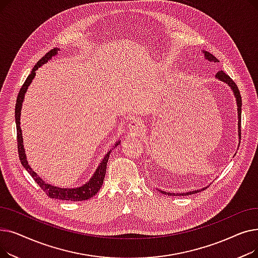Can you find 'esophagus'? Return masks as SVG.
Returning <instances> with one entry per match:
<instances>
[{"label": "esophagus", "mask_w": 258, "mask_h": 258, "mask_svg": "<svg viewBox=\"0 0 258 258\" xmlns=\"http://www.w3.org/2000/svg\"><path fill=\"white\" fill-rule=\"evenodd\" d=\"M128 133H132V134H141L144 130V126L142 124V122L139 121V120H133L130 122L128 124Z\"/></svg>", "instance_id": "esophagus-1"}]
</instances>
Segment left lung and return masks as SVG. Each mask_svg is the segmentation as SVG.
Returning <instances> with one entry per match:
<instances>
[{"label":"left lung","instance_id":"8db88e82","mask_svg":"<svg viewBox=\"0 0 258 258\" xmlns=\"http://www.w3.org/2000/svg\"><path fill=\"white\" fill-rule=\"evenodd\" d=\"M204 55H205V57H206L209 61L219 62L218 58L214 57L211 53H209V52H207V51H204ZM215 76L218 77L220 80H223L224 83L228 84L230 87H231V89L233 90V93H234L235 98H236V102H237V112H238V135H239V137H240V132H241V131H240V127H241V125H240V122H241V96H240L239 90H238L236 84L233 81V79H232L231 77H230L228 74H226L224 71H222V70L219 71L218 73L215 74ZM161 192L164 194V195H168V196H171V195H172V194L164 192V191H161ZM197 192H199V190L190 191V192H188V194H177V195H178V196H179V195H180V196H188V195L197 194ZM177 195H175V196H177ZM172 196H174V194H173Z\"/></svg>","mask_w":258,"mask_h":258}]
</instances>
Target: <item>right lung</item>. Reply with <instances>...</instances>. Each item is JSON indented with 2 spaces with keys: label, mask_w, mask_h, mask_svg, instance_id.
Listing matches in <instances>:
<instances>
[{
  "label": "right lung",
  "mask_w": 258,
  "mask_h": 258,
  "mask_svg": "<svg viewBox=\"0 0 258 258\" xmlns=\"http://www.w3.org/2000/svg\"><path fill=\"white\" fill-rule=\"evenodd\" d=\"M57 48H53L52 50H50L48 53H46L45 55L40 58L36 64L34 66V68L32 69L31 73L27 77V79L25 80V83L23 84L18 98H17V103H16V124H17V140H18V152H19V157L21 160L22 165L25 167V169L28 171L31 177L34 179V181L38 184V186L43 189V191L46 192V195L49 198L52 199H58V200H64V201H73V202H79V201H85L88 199L93 198L95 195H96L99 190L100 187L103 183L104 180V175H105V171H106V163L108 157H110L111 152H108L105 157L103 158V160L101 161L100 165L98 166L97 170L95 171L94 175L91 178V180L85 184L84 186L78 187V188H59L56 186H52L46 182H44L42 179H40L38 175L32 170V168L28 165V162L26 160V155H25V151H24V146H23V138H22V130L20 126V116H21V107H22V102L24 99V95L28 89L29 85L31 84V81L35 75V70H37L38 68L44 64L45 62L48 61V59H50L53 55H55L57 53ZM120 143V142H119ZM118 145V143L115 144V146Z\"/></svg>",
  "instance_id": "right-lung-1"
}]
</instances>
